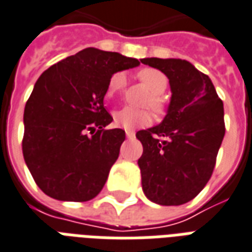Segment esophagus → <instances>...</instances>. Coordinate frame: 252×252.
<instances>
[{
    "label": "esophagus",
    "instance_id": "esophagus-1",
    "mask_svg": "<svg viewBox=\"0 0 252 252\" xmlns=\"http://www.w3.org/2000/svg\"><path fill=\"white\" fill-rule=\"evenodd\" d=\"M126 137H128V139H134V132L133 130H126Z\"/></svg>",
    "mask_w": 252,
    "mask_h": 252
}]
</instances>
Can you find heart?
Returning a JSON list of instances; mask_svg holds the SVG:
<instances>
[{
    "label": "heart",
    "instance_id": "b5f03b06",
    "mask_svg": "<svg viewBox=\"0 0 252 252\" xmlns=\"http://www.w3.org/2000/svg\"><path fill=\"white\" fill-rule=\"evenodd\" d=\"M137 78L143 84H145L149 91L152 92L148 97L147 105H149L155 112L161 113L165 108V100L162 97V92L168 87V79L161 71L156 68H143L137 72ZM126 86V78L123 72H116L111 76L107 86L105 96L113 97L118 94H122ZM113 122L120 128L124 129H133L136 126H149L152 122V115L148 111H139V109L124 107L113 113Z\"/></svg>",
    "mask_w": 252,
    "mask_h": 252
}]
</instances>
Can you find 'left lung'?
Masks as SVG:
<instances>
[{
    "label": "left lung",
    "mask_w": 252,
    "mask_h": 252,
    "mask_svg": "<svg viewBox=\"0 0 252 252\" xmlns=\"http://www.w3.org/2000/svg\"><path fill=\"white\" fill-rule=\"evenodd\" d=\"M168 76L172 99L161 124L139 130L141 184L148 198L173 206L191 201L210 180L224 136L223 101L210 78L182 59L145 58Z\"/></svg>",
    "instance_id": "obj_1"
}]
</instances>
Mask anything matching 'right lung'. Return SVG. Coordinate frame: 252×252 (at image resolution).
<instances>
[{
    "label": "right lung",
    "mask_w": 252,
    "mask_h": 252,
    "mask_svg": "<svg viewBox=\"0 0 252 252\" xmlns=\"http://www.w3.org/2000/svg\"><path fill=\"white\" fill-rule=\"evenodd\" d=\"M134 58L88 47L36 80L24 113L22 152L39 189L59 201L86 202L103 189L126 132L105 129L103 104L115 72L139 66Z\"/></svg>",
    "instance_id": "obj_1"
}]
</instances>
